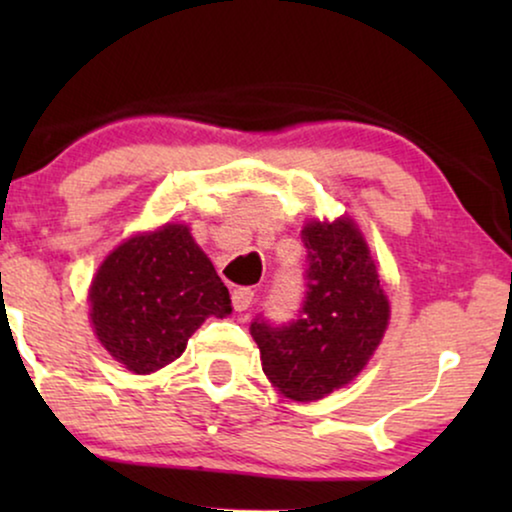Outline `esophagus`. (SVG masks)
I'll return each mask as SVG.
<instances>
[{"instance_id": "34e87169", "label": "esophagus", "mask_w": 512, "mask_h": 512, "mask_svg": "<svg viewBox=\"0 0 512 512\" xmlns=\"http://www.w3.org/2000/svg\"><path fill=\"white\" fill-rule=\"evenodd\" d=\"M251 303H254V291H251V289H235L233 291V307H235V312L249 310Z\"/></svg>"}]
</instances>
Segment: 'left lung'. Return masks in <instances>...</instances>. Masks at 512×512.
<instances>
[{
  "mask_svg": "<svg viewBox=\"0 0 512 512\" xmlns=\"http://www.w3.org/2000/svg\"><path fill=\"white\" fill-rule=\"evenodd\" d=\"M307 296L291 326L251 324L272 389L296 403H314L361 375L389 328L391 303L380 284L366 235L352 216L310 219Z\"/></svg>",
  "mask_w": 512,
  "mask_h": 512,
  "instance_id": "obj_1",
  "label": "left lung"
}]
</instances>
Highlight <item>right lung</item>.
<instances>
[{
    "mask_svg": "<svg viewBox=\"0 0 512 512\" xmlns=\"http://www.w3.org/2000/svg\"><path fill=\"white\" fill-rule=\"evenodd\" d=\"M88 305L97 342L135 375L170 366L205 319L233 312L212 261L179 221L109 251L88 286Z\"/></svg>",
    "mask_w": 512,
    "mask_h": 512,
    "instance_id": "right-lung-1",
    "label": "right lung"
}]
</instances>
